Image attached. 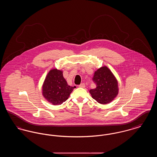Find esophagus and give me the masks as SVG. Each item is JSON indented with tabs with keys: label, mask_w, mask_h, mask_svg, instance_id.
I'll return each instance as SVG.
<instances>
[{
	"label": "esophagus",
	"mask_w": 157,
	"mask_h": 157,
	"mask_svg": "<svg viewBox=\"0 0 157 157\" xmlns=\"http://www.w3.org/2000/svg\"><path fill=\"white\" fill-rule=\"evenodd\" d=\"M79 86L81 87V88H85V84L84 83H81V84L79 85Z\"/></svg>",
	"instance_id": "1"
}]
</instances>
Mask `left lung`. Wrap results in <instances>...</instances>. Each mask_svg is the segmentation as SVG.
<instances>
[{
    "mask_svg": "<svg viewBox=\"0 0 157 157\" xmlns=\"http://www.w3.org/2000/svg\"><path fill=\"white\" fill-rule=\"evenodd\" d=\"M93 81L97 85L90 90L92 97L101 104H107L117 97L119 92L118 82L111 71L106 66L100 67L94 73Z\"/></svg>",
    "mask_w": 157,
    "mask_h": 157,
    "instance_id": "8db88e82",
    "label": "left lung"
}]
</instances>
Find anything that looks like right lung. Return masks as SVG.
Returning <instances> with one entry per match:
<instances>
[{
    "mask_svg": "<svg viewBox=\"0 0 157 157\" xmlns=\"http://www.w3.org/2000/svg\"><path fill=\"white\" fill-rule=\"evenodd\" d=\"M76 86H71L63 76V71L56 68L49 71L42 87L44 97L55 105L65 102Z\"/></svg>",
    "mask_w": 157,
    "mask_h": 157,
    "instance_id": "right-lung-1",
    "label": "right lung"
}]
</instances>
